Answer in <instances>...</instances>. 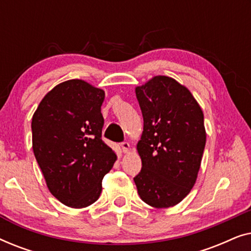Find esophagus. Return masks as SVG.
Returning a JSON list of instances; mask_svg holds the SVG:
<instances>
[{"mask_svg": "<svg viewBox=\"0 0 251 251\" xmlns=\"http://www.w3.org/2000/svg\"><path fill=\"white\" fill-rule=\"evenodd\" d=\"M121 147H122V151L123 153H128L130 151V144L128 142H123L121 143Z\"/></svg>", "mask_w": 251, "mask_h": 251, "instance_id": "1", "label": "esophagus"}]
</instances>
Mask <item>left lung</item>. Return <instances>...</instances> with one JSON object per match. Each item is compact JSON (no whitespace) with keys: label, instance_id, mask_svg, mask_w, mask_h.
I'll return each instance as SVG.
<instances>
[{"label":"left lung","instance_id":"8db88e82","mask_svg":"<svg viewBox=\"0 0 251 251\" xmlns=\"http://www.w3.org/2000/svg\"><path fill=\"white\" fill-rule=\"evenodd\" d=\"M136 96L144 119L137 191L151 207H174L197 181L207 138L203 112L186 87L164 75L136 87Z\"/></svg>","mask_w":251,"mask_h":251}]
</instances>
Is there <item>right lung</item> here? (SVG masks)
Returning a JSON list of instances; mask_svg holds the SVG:
<instances>
[{
  "label": "right lung",
  "instance_id": "obj_1",
  "mask_svg": "<svg viewBox=\"0 0 251 251\" xmlns=\"http://www.w3.org/2000/svg\"><path fill=\"white\" fill-rule=\"evenodd\" d=\"M105 91L68 80L44 96L32 119L33 152L50 193L71 208L98 200L116 154L101 139Z\"/></svg>",
  "mask_w": 251,
  "mask_h": 251
}]
</instances>
